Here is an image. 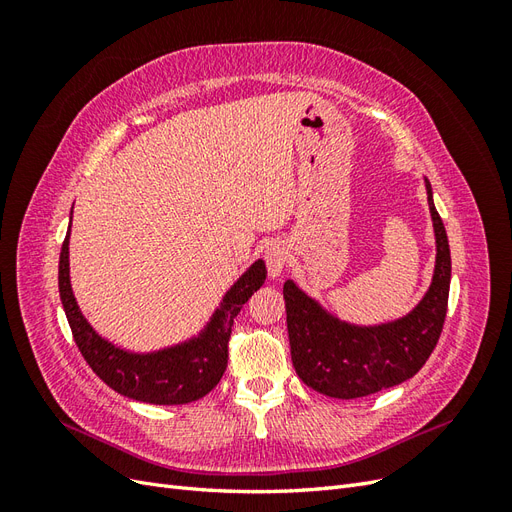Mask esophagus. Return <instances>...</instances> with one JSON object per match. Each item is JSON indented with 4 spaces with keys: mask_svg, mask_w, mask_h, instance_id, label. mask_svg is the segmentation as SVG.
Returning a JSON list of instances; mask_svg holds the SVG:
<instances>
[{
    "mask_svg": "<svg viewBox=\"0 0 512 512\" xmlns=\"http://www.w3.org/2000/svg\"><path fill=\"white\" fill-rule=\"evenodd\" d=\"M265 262H267V269H269V275L273 277V280H277L284 273V267L288 262V247L284 243H271L267 247L265 252Z\"/></svg>",
    "mask_w": 512,
    "mask_h": 512,
    "instance_id": "34e87169",
    "label": "esophagus"
}]
</instances>
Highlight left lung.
Listing matches in <instances>:
<instances>
[{
  "instance_id": "left-lung-1",
  "label": "left lung",
  "mask_w": 512,
  "mask_h": 512,
  "mask_svg": "<svg viewBox=\"0 0 512 512\" xmlns=\"http://www.w3.org/2000/svg\"><path fill=\"white\" fill-rule=\"evenodd\" d=\"M436 235V267L423 299L406 316L380 324L337 318L294 282L286 280V324L297 376L322 395L356 399L406 382L436 348L451 288V250L425 179Z\"/></svg>"
}]
</instances>
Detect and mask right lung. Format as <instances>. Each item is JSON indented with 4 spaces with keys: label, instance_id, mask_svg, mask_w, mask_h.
Segmentation results:
<instances>
[{
    "label": "right lung",
    "instance_id": "right-lung-1",
    "mask_svg": "<svg viewBox=\"0 0 512 512\" xmlns=\"http://www.w3.org/2000/svg\"><path fill=\"white\" fill-rule=\"evenodd\" d=\"M72 226V211H70ZM70 226L59 254V297L83 359L113 391L143 404L181 406L205 397L228 363V339L241 307L265 284V260H256L232 284L209 322L185 342L151 352H134L102 337L83 316L70 284Z\"/></svg>",
    "mask_w": 512,
    "mask_h": 512
}]
</instances>
